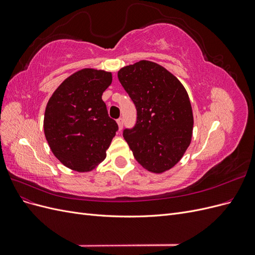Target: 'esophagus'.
I'll return each instance as SVG.
<instances>
[{"label": "esophagus", "mask_w": 255, "mask_h": 255, "mask_svg": "<svg viewBox=\"0 0 255 255\" xmlns=\"http://www.w3.org/2000/svg\"><path fill=\"white\" fill-rule=\"evenodd\" d=\"M117 123H118V127H119V129H121L123 128V119L122 118H119L117 120Z\"/></svg>", "instance_id": "1"}]
</instances>
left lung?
<instances>
[{
  "label": "left lung",
  "mask_w": 255,
  "mask_h": 255,
  "mask_svg": "<svg viewBox=\"0 0 255 255\" xmlns=\"http://www.w3.org/2000/svg\"><path fill=\"white\" fill-rule=\"evenodd\" d=\"M118 79L137 111L134 128L123 130L134 157L151 172L169 170L191 141L194 116L186 89L167 69L149 60L121 68Z\"/></svg>",
  "instance_id": "obj_1"
}]
</instances>
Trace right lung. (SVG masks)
<instances>
[{"instance_id":"right-lung-1","label":"right lung","mask_w":255,"mask_h":255,"mask_svg":"<svg viewBox=\"0 0 255 255\" xmlns=\"http://www.w3.org/2000/svg\"><path fill=\"white\" fill-rule=\"evenodd\" d=\"M111 72L82 69L61 83L45 107L43 128L50 148L75 171H90L106 157L118 130L102 100Z\"/></svg>"}]
</instances>
